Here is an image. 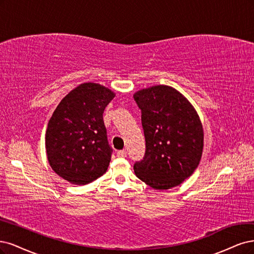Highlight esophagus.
Segmentation results:
<instances>
[{
	"label": "esophagus",
	"instance_id": "34e87169",
	"mask_svg": "<svg viewBox=\"0 0 254 254\" xmlns=\"http://www.w3.org/2000/svg\"><path fill=\"white\" fill-rule=\"evenodd\" d=\"M116 155L118 157H126L127 156V151L126 150H119V151H117Z\"/></svg>",
	"mask_w": 254,
	"mask_h": 254
}]
</instances>
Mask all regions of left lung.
<instances>
[{"label":"left lung","instance_id":"obj_1","mask_svg":"<svg viewBox=\"0 0 254 254\" xmlns=\"http://www.w3.org/2000/svg\"><path fill=\"white\" fill-rule=\"evenodd\" d=\"M141 110L145 153L136 176L156 190L181 185L198 167L203 129L193 105L175 88L155 85L134 94Z\"/></svg>","mask_w":254,"mask_h":254}]
</instances>
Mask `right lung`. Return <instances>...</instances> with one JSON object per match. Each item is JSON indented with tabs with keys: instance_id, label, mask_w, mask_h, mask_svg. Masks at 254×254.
I'll use <instances>...</instances> for the list:
<instances>
[{
	"instance_id": "obj_1",
	"label": "right lung",
	"mask_w": 254,
	"mask_h": 254,
	"mask_svg": "<svg viewBox=\"0 0 254 254\" xmlns=\"http://www.w3.org/2000/svg\"><path fill=\"white\" fill-rule=\"evenodd\" d=\"M114 97L103 85L82 83L63 98L48 122V162L55 173L70 184L92 183L109 168L113 150L103 112Z\"/></svg>"
}]
</instances>
